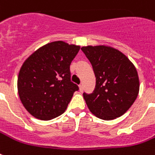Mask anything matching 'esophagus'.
Returning a JSON list of instances; mask_svg holds the SVG:
<instances>
[{
  "mask_svg": "<svg viewBox=\"0 0 155 155\" xmlns=\"http://www.w3.org/2000/svg\"><path fill=\"white\" fill-rule=\"evenodd\" d=\"M79 88H80V92H83V85L82 84L79 85Z\"/></svg>",
  "mask_w": 155,
  "mask_h": 155,
  "instance_id": "1",
  "label": "esophagus"
}]
</instances>
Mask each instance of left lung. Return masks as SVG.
I'll return each instance as SVG.
<instances>
[{
  "mask_svg": "<svg viewBox=\"0 0 155 155\" xmlns=\"http://www.w3.org/2000/svg\"><path fill=\"white\" fill-rule=\"evenodd\" d=\"M81 50L90 61L96 76L93 92L84 93L89 110L104 120L122 116L139 92V78L135 66L122 52L109 46H87Z\"/></svg>",
  "mask_w": 155,
  "mask_h": 155,
  "instance_id": "1",
  "label": "left lung"
}]
</instances>
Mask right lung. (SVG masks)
Instances as JSON below:
<instances>
[{"label": "right lung", "instance_id": "add662e5", "mask_svg": "<svg viewBox=\"0 0 155 155\" xmlns=\"http://www.w3.org/2000/svg\"><path fill=\"white\" fill-rule=\"evenodd\" d=\"M80 48L63 41L49 42L23 63L18 92L23 106L33 117L49 120L65 112L79 89L71 81L70 65Z\"/></svg>", "mask_w": 155, "mask_h": 155}]
</instances>
